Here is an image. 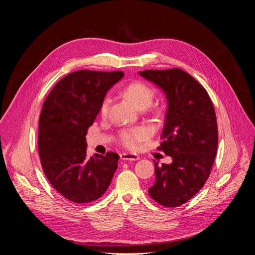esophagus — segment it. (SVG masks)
Returning a JSON list of instances; mask_svg holds the SVG:
<instances>
[{
  "mask_svg": "<svg viewBox=\"0 0 255 255\" xmlns=\"http://www.w3.org/2000/svg\"><path fill=\"white\" fill-rule=\"evenodd\" d=\"M120 157H121V159H122V160H128V161H136V160L139 159V157L137 155L128 154V153L121 154Z\"/></svg>",
  "mask_w": 255,
  "mask_h": 255,
  "instance_id": "obj_1",
  "label": "esophagus"
}]
</instances>
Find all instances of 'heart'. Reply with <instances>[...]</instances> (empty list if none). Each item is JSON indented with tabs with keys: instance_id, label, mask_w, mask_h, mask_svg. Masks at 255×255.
<instances>
[{
	"instance_id": "obj_1",
	"label": "heart",
	"mask_w": 255,
	"mask_h": 255,
	"mask_svg": "<svg viewBox=\"0 0 255 255\" xmlns=\"http://www.w3.org/2000/svg\"><path fill=\"white\" fill-rule=\"evenodd\" d=\"M123 95L134 104L138 110H145L149 107L154 99V90L142 82H133L128 84L122 91ZM112 100L105 97L100 104V114L105 117L109 114ZM151 135V131L145 127L128 128L120 131L119 140L125 148L129 150H136L140 143L148 139Z\"/></svg>"
}]
</instances>
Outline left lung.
Masks as SVG:
<instances>
[{"mask_svg":"<svg viewBox=\"0 0 255 255\" xmlns=\"http://www.w3.org/2000/svg\"><path fill=\"white\" fill-rule=\"evenodd\" d=\"M138 73L161 89L167 100L161 133L164 140L158 149L172 162L158 165L154 161L156 180L149 194L164 207H179L203 188L215 161V110L205 88L180 68Z\"/></svg>","mask_w":255,"mask_h":255,"instance_id":"8db88e82","label":"left lung"}]
</instances>
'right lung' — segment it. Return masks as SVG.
I'll list each match as a JSON object with an SVG mask.
<instances>
[{
	"label": "right lung",
	"mask_w": 255,
	"mask_h": 255,
	"mask_svg": "<svg viewBox=\"0 0 255 255\" xmlns=\"http://www.w3.org/2000/svg\"><path fill=\"white\" fill-rule=\"evenodd\" d=\"M122 71L78 70L63 77L46 97L39 118L38 150L43 171L61 195L75 204L101 197L118 168L119 155L87 154V130L107 91Z\"/></svg>",
	"instance_id": "1"
}]
</instances>
